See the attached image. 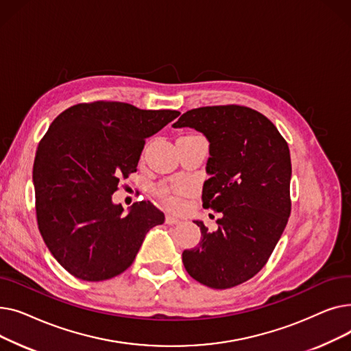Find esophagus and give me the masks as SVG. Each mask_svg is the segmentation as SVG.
I'll return each instance as SVG.
<instances>
[{"instance_id": "obj_1", "label": "esophagus", "mask_w": 351, "mask_h": 351, "mask_svg": "<svg viewBox=\"0 0 351 351\" xmlns=\"http://www.w3.org/2000/svg\"><path fill=\"white\" fill-rule=\"evenodd\" d=\"M165 222L168 223V225H178V223H180V219L173 216V215H166Z\"/></svg>"}]
</instances>
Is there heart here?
Instances as JSON below:
<instances>
[{
	"label": "heart",
	"mask_w": 351,
	"mask_h": 351,
	"mask_svg": "<svg viewBox=\"0 0 351 351\" xmlns=\"http://www.w3.org/2000/svg\"><path fill=\"white\" fill-rule=\"evenodd\" d=\"M188 191V186L186 185H182V183H175V185L172 186H168V188H163L160 191V196L163 197V200L168 204L169 206H179L180 200H179V196L183 195Z\"/></svg>",
	"instance_id": "heart-1"
}]
</instances>
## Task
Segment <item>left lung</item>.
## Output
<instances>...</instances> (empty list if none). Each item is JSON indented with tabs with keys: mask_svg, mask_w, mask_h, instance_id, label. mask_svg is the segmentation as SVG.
Segmentation results:
<instances>
[{
	"mask_svg": "<svg viewBox=\"0 0 351 351\" xmlns=\"http://www.w3.org/2000/svg\"><path fill=\"white\" fill-rule=\"evenodd\" d=\"M173 128H193L209 142L202 199L222 213L217 230L202 220L200 242L182 253L195 280L229 289L261 271L290 216L291 162L286 141L265 115L239 105L188 110Z\"/></svg>",
	"mask_w": 351,
	"mask_h": 351,
	"instance_id": "left-lung-1",
	"label": "left lung"
}]
</instances>
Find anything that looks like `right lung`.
<instances>
[{
	"instance_id": "add662e5",
	"label": "right lung",
	"mask_w": 351,
	"mask_h": 351,
	"mask_svg": "<svg viewBox=\"0 0 351 351\" xmlns=\"http://www.w3.org/2000/svg\"><path fill=\"white\" fill-rule=\"evenodd\" d=\"M123 102L71 106L53 119L35 154L38 228L57 262L86 282L112 279L135 261L146 233L165 222L151 202L123 210L112 195L136 172L145 139L179 117Z\"/></svg>"
}]
</instances>
